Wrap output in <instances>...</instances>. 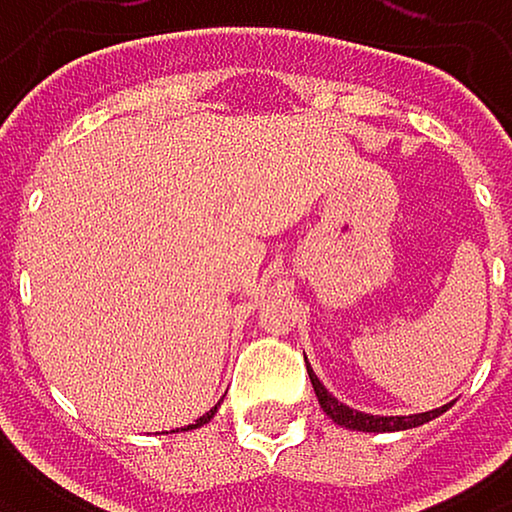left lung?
Returning a JSON list of instances; mask_svg holds the SVG:
<instances>
[{
    "label": "left lung",
    "mask_w": 512,
    "mask_h": 512,
    "mask_svg": "<svg viewBox=\"0 0 512 512\" xmlns=\"http://www.w3.org/2000/svg\"><path fill=\"white\" fill-rule=\"evenodd\" d=\"M308 366V378H311V385H314V394H317V403L320 409L348 430H363V433H394V430H409V427H418V424H427L433 418H440L452 403L440 406V409H430V412H418V415H369V412H357L345 403H339L336 397H332L323 385H320V378L314 375L311 363L305 360Z\"/></svg>",
    "instance_id": "1"
}]
</instances>
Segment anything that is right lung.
Instances as JSON below:
<instances>
[{"instance_id":"1","label":"right lung","mask_w":512,"mask_h":512,"mask_svg":"<svg viewBox=\"0 0 512 512\" xmlns=\"http://www.w3.org/2000/svg\"><path fill=\"white\" fill-rule=\"evenodd\" d=\"M213 415H216V406H213V409H210L207 415H201V418H198L195 424H189V427H183V430H195V427H201V424H207V421H210Z\"/></svg>"}]
</instances>
